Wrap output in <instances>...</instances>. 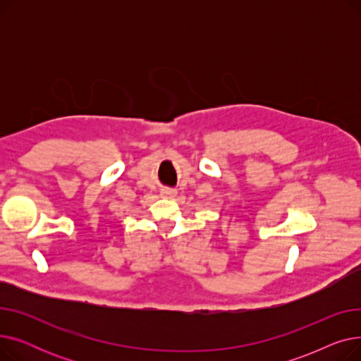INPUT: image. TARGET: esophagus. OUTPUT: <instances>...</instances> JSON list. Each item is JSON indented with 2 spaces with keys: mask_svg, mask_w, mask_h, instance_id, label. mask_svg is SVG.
Segmentation results:
<instances>
[{
  "mask_svg": "<svg viewBox=\"0 0 361 361\" xmlns=\"http://www.w3.org/2000/svg\"><path fill=\"white\" fill-rule=\"evenodd\" d=\"M176 195H177V192L174 190V188H165V190H162L164 197H174Z\"/></svg>",
  "mask_w": 361,
  "mask_h": 361,
  "instance_id": "esophagus-1",
  "label": "esophagus"
}]
</instances>
